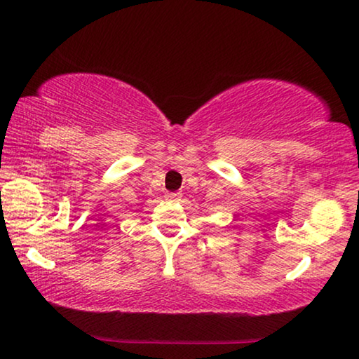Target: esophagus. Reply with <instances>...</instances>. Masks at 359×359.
Returning <instances> with one entry per match:
<instances>
[{
  "label": "esophagus",
  "mask_w": 359,
  "mask_h": 359,
  "mask_svg": "<svg viewBox=\"0 0 359 359\" xmlns=\"http://www.w3.org/2000/svg\"><path fill=\"white\" fill-rule=\"evenodd\" d=\"M165 198L170 199V201H176V199L181 198V193H166Z\"/></svg>",
  "instance_id": "esophagus-1"
}]
</instances>
